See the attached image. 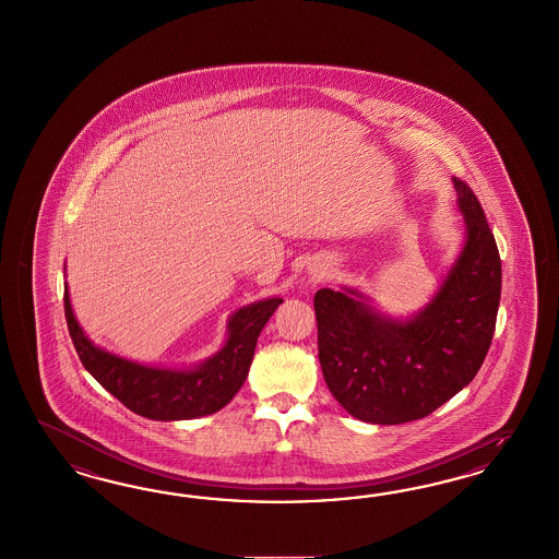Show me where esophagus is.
I'll return each mask as SVG.
<instances>
[{"mask_svg":"<svg viewBox=\"0 0 559 559\" xmlns=\"http://www.w3.org/2000/svg\"><path fill=\"white\" fill-rule=\"evenodd\" d=\"M323 274H316V276H313V278H316V281H320V278H322Z\"/></svg>","mask_w":559,"mask_h":559,"instance_id":"34e87169","label":"esophagus"}]
</instances>
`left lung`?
<instances>
[{
    "mask_svg": "<svg viewBox=\"0 0 559 559\" xmlns=\"http://www.w3.org/2000/svg\"><path fill=\"white\" fill-rule=\"evenodd\" d=\"M465 243L442 285L407 320L356 288H320L318 353L328 390L362 423L426 418L474 381L490 350L502 288L496 239L474 190L453 178Z\"/></svg>",
    "mask_w": 559,
    "mask_h": 559,
    "instance_id": "8db88e82",
    "label": "left lung"
}]
</instances>
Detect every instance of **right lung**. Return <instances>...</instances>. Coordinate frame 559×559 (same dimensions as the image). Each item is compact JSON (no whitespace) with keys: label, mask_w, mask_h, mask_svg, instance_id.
<instances>
[{"label":"right lung","mask_w":559,"mask_h":559,"mask_svg":"<svg viewBox=\"0 0 559 559\" xmlns=\"http://www.w3.org/2000/svg\"><path fill=\"white\" fill-rule=\"evenodd\" d=\"M63 299L69 336L85 371L131 412L162 423L192 420L227 406L248 377L262 328L283 304L281 297H272L237 309L219 353L192 369H164L98 348L75 320L68 287Z\"/></svg>","instance_id":"add662e5"}]
</instances>
